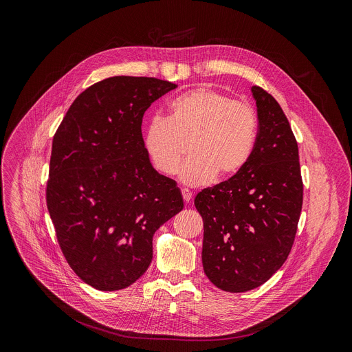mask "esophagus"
I'll return each mask as SVG.
<instances>
[{
	"mask_svg": "<svg viewBox=\"0 0 352 352\" xmlns=\"http://www.w3.org/2000/svg\"><path fill=\"white\" fill-rule=\"evenodd\" d=\"M182 197L185 200V204H190L192 200V192L188 190V189H182Z\"/></svg>",
	"mask_w": 352,
	"mask_h": 352,
	"instance_id": "1",
	"label": "esophagus"
}]
</instances>
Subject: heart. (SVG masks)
Instances as JSON below:
<instances>
[{
    "label": "heart",
    "mask_w": 352,
    "mask_h": 352,
    "mask_svg": "<svg viewBox=\"0 0 352 352\" xmlns=\"http://www.w3.org/2000/svg\"><path fill=\"white\" fill-rule=\"evenodd\" d=\"M168 110V118L155 117L148 122L143 138L146 155L157 173L178 171L186 142L190 157L179 177L189 186L205 185L216 175L231 178L252 155L258 121L246 102L200 86L171 100Z\"/></svg>",
    "instance_id": "obj_1"
}]
</instances>
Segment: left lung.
<instances>
[{"mask_svg":"<svg viewBox=\"0 0 352 352\" xmlns=\"http://www.w3.org/2000/svg\"><path fill=\"white\" fill-rule=\"evenodd\" d=\"M256 142L235 175L195 197L204 219L202 262L208 278L227 292L266 283L287 261L302 209L298 143L276 98L252 86Z\"/></svg>","mask_w":352,"mask_h":352,"instance_id":"8db88e82","label":"left lung"}]
</instances>
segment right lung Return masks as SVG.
<instances>
[{
    "label": "right lung",
    "instance_id": "add662e5",
    "mask_svg": "<svg viewBox=\"0 0 352 352\" xmlns=\"http://www.w3.org/2000/svg\"><path fill=\"white\" fill-rule=\"evenodd\" d=\"M175 87L146 76L100 80L75 98L53 138L47 209L68 265L96 289L133 284L152 262L156 230L184 209L142 136L144 111Z\"/></svg>",
    "mask_w": 352,
    "mask_h": 352
}]
</instances>
